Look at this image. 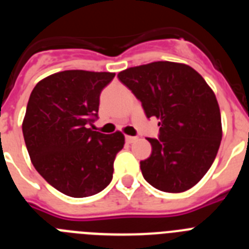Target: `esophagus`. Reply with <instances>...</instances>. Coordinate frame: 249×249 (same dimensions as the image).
<instances>
[{
  "label": "esophagus",
  "instance_id": "34e87169",
  "mask_svg": "<svg viewBox=\"0 0 249 249\" xmlns=\"http://www.w3.org/2000/svg\"><path fill=\"white\" fill-rule=\"evenodd\" d=\"M137 140V137H133V136H126V142L127 143H133L135 141Z\"/></svg>",
  "mask_w": 249,
  "mask_h": 249
}]
</instances>
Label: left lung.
<instances>
[{"instance_id": "obj_1", "label": "left lung", "mask_w": 249, "mask_h": 249, "mask_svg": "<svg viewBox=\"0 0 249 249\" xmlns=\"http://www.w3.org/2000/svg\"><path fill=\"white\" fill-rule=\"evenodd\" d=\"M118 80L141 101L147 118L160 120L158 138H147L151 156L140 162L144 179L163 192L192 188L211 168L222 140L210 86L192 67L168 61L127 68Z\"/></svg>"}]
</instances>
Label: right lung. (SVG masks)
I'll list each match as a JSON object with an SVG mask.
<instances>
[{"mask_svg":"<svg viewBox=\"0 0 249 249\" xmlns=\"http://www.w3.org/2000/svg\"><path fill=\"white\" fill-rule=\"evenodd\" d=\"M111 72L70 70L51 74L31 92L22 132L32 164L63 195L82 198L101 192L113 177L121 132L89 128L98 118L100 94Z\"/></svg>","mask_w":249,"mask_h":249,"instance_id":"obj_1","label":"right lung"}]
</instances>
